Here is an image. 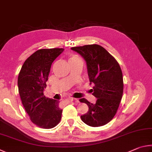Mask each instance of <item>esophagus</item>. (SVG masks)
I'll use <instances>...</instances> for the list:
<instances>
[{
    "label": "esophagus",
    "mask_w": 152,
    "mask_h": 152,
    "mask_svg": "<svg viewBox=\"0 0 152 152\" xmlns=\"http://www.w3.org/2000/svg\"><path fill=\"white\" fill-rule=\"evenodd\" d=\"M69 100L70 101V102H73V101L77 100V99H75V98H73V97H69Z\"/></svg>",
    "instance_id": "esophagus-1"
}]
</instances>
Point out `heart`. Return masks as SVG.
Returning <instances> with one entry per match:
<instances>
[{"instance_id":"1","label":"heart","mask_w":152,"mask_h":152,"mask_svg":"<svg viewBox=\"0 0 152 152\" xmlns=\"http://www.w3.org/2000/svg\"><path fill=\"white\" fill-rule=\"evenodd\" d=\"M76 58H77L76 57H75V56H73V57H71L70 58H69V61H72V60H74V59H76Z\"/></svg>"}]
</instances>
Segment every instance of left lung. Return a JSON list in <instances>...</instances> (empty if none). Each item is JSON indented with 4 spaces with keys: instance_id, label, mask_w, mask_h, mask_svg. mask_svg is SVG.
<instances>
[{
    "instance_id": "obj_1",
    "label": "left lung",
    "mask_w": 152,
    "mask_h": 152,
    "mask_svg": "<svg viewBox=\"0 0 152 152\" xmlns=\"http://www.w3.org/2000/svg\"><path fill=\"white\" fill-rule=\"evenodd\" d=\"M86 61L90 84L95 103L85 98L79 102L88 105L87 113L81 116L85 124L99 127L109 123L117 113L124 91L122 71L118 61L107 50L99 45L72 47Z\"/></svg>"
}]
</instances>
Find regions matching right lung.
<instances>
[{"mask_svg": "<svg viewBox=\"0 0 152 152\" xmlns=\"http://www.w3.org/2000/svg\"><path fill=\"white\" fill-rule=\"evenodd\" d=\"M63 50L62 48L37 50L25 61L18 74L21 102L31 121L41 128H53L61 119L59 102L46 97L43 91L52 63Z\"/></svg>", "mask_w": 152, "mask_h": 152, "instance_id": "add662e5", "label": "right lung"}]
</instances>
